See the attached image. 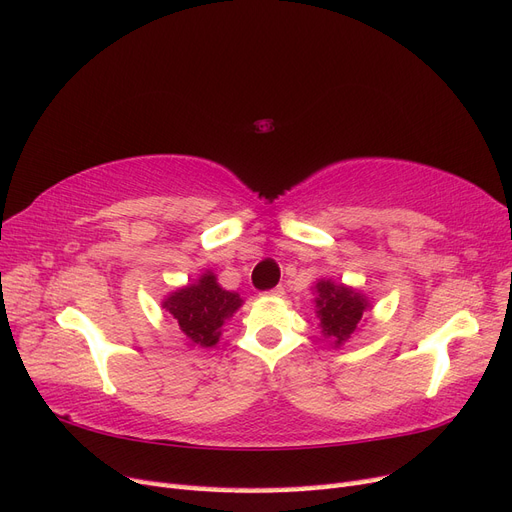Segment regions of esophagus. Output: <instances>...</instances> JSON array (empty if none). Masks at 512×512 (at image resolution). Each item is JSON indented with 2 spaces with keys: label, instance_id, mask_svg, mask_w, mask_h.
Instances as JSON below:
<instances>
[{
  "label": "esophagus",
  "instance_id": "obj_1",
  "mask_svg": "<svg viewBox=\"0 0 512 512\" xmlns=\"http://www.w3.org/2000/svg\"><path fill=\"white\" fill-rule=\"evenodd\" d=\"M267 294H269V297H277V299H280V297H284V288H282V286H275V288H271Z\"/></svg>",
  "mask_w": 512,
  "mask_h": 512
}]
</instances>
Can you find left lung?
<instances>
[{
    "label": "left lung",
    "instance_id": "left-lung-1",
    "mask_svg": "<svg viewBox=\"0 0 512 512\" xmlns=\"http://www.w3.org/2000/svg\"><path fill=\"white\" fill-rule=\"evenodd\" d=\"M316 292V316L320 320L322 335L331 339L337 346L354 335L369 309L365 294L344 284H335L333 280H318L314 286Z\"/></svg>",
    "mask_w": 512,
    "mask_h": 512
}]
</instances>
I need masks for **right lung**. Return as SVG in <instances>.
Returning <instances> with one entry per match:
<instances>
[{
  "label": "right lung",
  "instance_id": "obj_1",
  "mask_svg": "<svg viewBox=\"0 0 512 512\" xmlns=\"http://www.w3.org/2000/svg\"><path fill=\"white\" fill-rule=\"evenodd\" d=\"M241 305L239 294L224 290L211 271H205L194 284L170 292L162 301V307L177 320L181 333L200 348H213L220 342L224 322Z\"/></svg>",
  "mask_w": 512,
  "mask_h": 512
}]
</instances>
